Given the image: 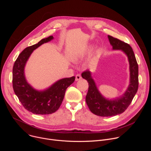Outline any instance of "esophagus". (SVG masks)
Masks as SVG:
<instances>
[{
  "mask_svg": "<svg viewBox=\"0 0 151 151\" xmlns=\"http://www.w3.org/2000/svg\"><path fill=\"white\" fill-rule=\"evenodd\" d=\"M81 79H82V77H81V75L80 74H77L76 75V79H75L76 81H79V80H80Z\"/></svg>",
  "mask_w": 151,
  "mask_h": 151,
  "instance_id": "1",
  "label": "esophagus"
}]
</instances>
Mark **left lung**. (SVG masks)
<instances>
[{
	"instance_id": "obj_1",
	"label": "left lung",
	"mask_w": 151,
	"mask_h": 151,
	"mask_svg": "<svg viewBox=\"0 0 151 151\" xmlns=\"http://www.w3.org/2000/svg\"><path fill=\"white\" fill-rule=\"evenodd\" d=\"M108 38L113 50L122 51L128 57L130 64V84L122 96L114 100H108L98 90L90 71L87 70L82 73V77L88 81L89 85L85 99L86 103L90 111L100 116H112L123 113L132 103L139 86L138 64L132 48L117 38L109 35Z\"/></svg>"
}]
</instances>
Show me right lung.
<instances>
[{"mask_svg":"<svg viewBox=\"0 0 151 151\" xmlns=\"http://www.w3.org/2000/svg\"><path fill=\"white\" fill-rule=\"evenodd\" d=\"M53 39V36H50L25 48L18 55L13 66L14 93L24 108L34 114L47 115L56 112L62 103L67 88L75 79V76L60 79L44 91H37L27 83L24 75L27 61L35 50Z\"/></svg>","mask_w":151,"mask_h":151,"instance_id":"add662e5","label":"right lung"}]
</instances>
